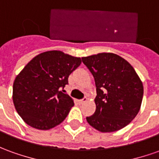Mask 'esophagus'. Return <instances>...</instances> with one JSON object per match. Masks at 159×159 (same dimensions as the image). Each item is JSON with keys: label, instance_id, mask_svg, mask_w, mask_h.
<instances>
[{"label": "esophagus", "instance_id": "34e87169", "mask_svg": "<svg viewBox=\"0 0 159 159\" xmlns=\"http://www.w3.org/2000/svg\"><path fill=\"white\" fill-rule=\"evenodd\" d=\"M87 97H84V98L81 99V100H79V103H81V104H83V103L86 102H87Z\"/></svg>", "mask_w": 159, "mask_h": 159}]
</instances>
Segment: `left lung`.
Returning <instances> with one entry per match:
<instances>
[{"mask_svg": "<svg viewBox=\"0 0 159 159\" xmlns=\"http://www.w3.org/2000/svg\"><path fill=\"white\" fill-rule=\"evenodd\" d=\"M95 78L96 109L88 123L102 133L125 127L140 109L144 89L133 66L114 53L82 57Z\"/></svg>", "mask_w": 159, "mask_h": 159, "instance_id": "1", "label": "left lung"}]
</instances>
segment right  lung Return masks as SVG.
<instances>
[{"mask_svg":"<svg viewBox=\"0 0 159 159\" xmlns=\"http://www.w3.org/2000/svg\"><path fill=\"white\" fill-rule=\"evenodd\" d=\"M81 63L80 57L50 51L39 54L25 65L14 80L13 101L27 125L48 130L64 121L74 102L62 89Z\"/></svg>","mask_w":159,"mask_h":159,"instance_id":"obj_1","label":"right lung"}]
</instances>
